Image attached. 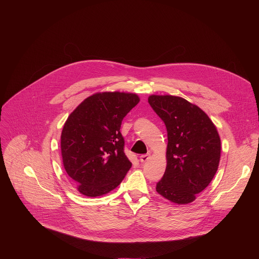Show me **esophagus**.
<instances>
[{"instance_id":"esophagus-1","label":"esophagus","mask_w":259,"mask_h":259,"mask_svg":"<svg viewBox=\"0 0 259 259\" xmlns=\"http://www.w3.org/2000/svg\"><path fill=\"white\" fill-rule=\"evenodd\" d=\"M150 158H151V155H150V154L142 155V156H140V162H141V163H145V162H147V161L150 160Z\"/></svg>"}]
</instances>
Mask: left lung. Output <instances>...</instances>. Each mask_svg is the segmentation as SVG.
<instances>
[{
  "instance_id": "obj_1",
  "label": "left lung",
  "mask_w": 259,
  "mask_h": 259,
  "mask_svg": "<svg viewBox=\"0 0 259 259\" xmlns=\"http://www.w3.org/2000/svg\"><path fill=\"white\" fill-rule=\"evenodd\" d=\"M149 103L167 129V166L157 192L182 205L196 200L213 179L220 160V137L205 112L172 95H151Z\"/></svg>"
}]
</instances>
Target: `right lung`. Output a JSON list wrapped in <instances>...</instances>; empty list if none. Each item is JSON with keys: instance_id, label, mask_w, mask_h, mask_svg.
I'll return each instance as SVG.
<instances>
[{"instance_id": "right-lung-1", "label": "right lung", "mask_w": 259, "mask_h": 259, "mask_svg": "<svg viewBox=\"0 0 259 259\" xmlns=\"http://www.w3.org/2000/svg\"><path fill=\"white\" fill-rule=\"evenodd\" d=\"M138 102L134 93H95L68 116L61 132L62 162L82 195L98 197L115 190L131 168L120 129Z\"/></svg>"}]
</instances>
